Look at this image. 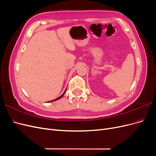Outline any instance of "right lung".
<instances>
[{"instance_id":"add662e5","label":"right lung","mask_w":156,"mask_h":156,"mask_svg":"<svg viewBox=\"0 0 156 156\" xmlns=\"http://www.w3.org/2000/svg\"><path fill=\"white\" fill-rule=\"evenodd\" d=\"M66 92V91L64 92V94H62V96H60V97H58V98H56V99H55V100H52V101H48V102H51V101H56V100H58V99H60V98H62L63 96H64V93Z\"/></svg>"}]
</instances>
